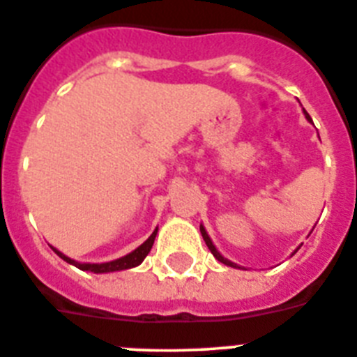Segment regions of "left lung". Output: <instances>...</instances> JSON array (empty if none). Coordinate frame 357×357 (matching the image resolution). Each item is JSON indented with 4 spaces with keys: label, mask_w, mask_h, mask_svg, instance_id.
Segmentation results:
<instances>
[{
    "label": "left lung",
    "mask_w": 357,
    "mask_h": 357,
    "mask_svg": "<svg viewBox=\"0 0 357 357\" xmlns=\"http://www.w3.org/2000/svg\"><path fill=\"white\" fill-rule=\"evenodd\" d=\"M304 114H305V118H307V119H309V121H311V118H309V114H307V112H304ZM200 232H202V238H204V241H206V245H207V247H209L211 254H213V255H214V257H216V259H218V261H220V263L227 264V266H232V268H239V266H238V264H236V263H232V261H229V259H225V257H223V255H222V254H220V252H218V250H216V247H214V245H213V241H211L209 234H207V232H206V229H204V227H202V225H200Z\"/></svg>",
    "instance_id": "1"
}]
</instances>
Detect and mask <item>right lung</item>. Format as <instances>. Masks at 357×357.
Wrapping results in <instances>:
<instances>
[{
	"label": "right lung",
	"mask_w": 357,
	"mask_h": 357,
	"mask_svg": "<svg viewBox=\"0 0 357 357\" xmlns=\"http://www.w3.org/2000/svg\"><path fill=\"white\" fill-rule=\"evenodd\" d=\"M155 236H157V229L153 230L150 238H148L146 241L141 245V247L135 248L134 252H130V254H127L125 257H119V259H116V261H109V263H100V264L78 263V261L71 259V257L64 255L62 252L56 250V248H53V247L52 248H53V252L59 255V257H62V259L66 261V263L80 268V270H85V272H93V273H109V272H119V270H128V268L139 266V264L144 261V257L148 255V252H150L151 247H153Z\"/></svg>",
	"instance_id": "1"
}]
</instances>
